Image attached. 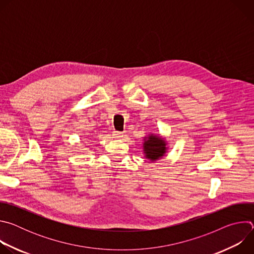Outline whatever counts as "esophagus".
I'll return each mask as SVG.
<instances>
[{"label":"esophagus","mask_w":254,"mask_h":254,"mask_svg":"<svg viewBox=\"0 0 254 254\" xmlns=\"http://www.w3.org/2000/svg\"><path fill=\"white\" fill-rule=\"evenodd\" d=\"M113 135H114V137H116V138H122L123 136H124V132H122V131H114L113 132Z\"/></svg>","instance_id":"1"}]
</instances>
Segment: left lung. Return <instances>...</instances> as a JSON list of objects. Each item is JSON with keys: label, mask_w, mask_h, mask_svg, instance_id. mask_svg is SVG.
<instances>
[{"label": "left lung", "mask_w": 254, "mask_h": 254, "mask_svg": "<svg viewBox=\"0 0 254 254\" xmlns=\"http://www.w3.org/2000/svg\"><path fill=\"white\" fill-rule=\"evenodd\" d=\"M143 150L148 159L156 161L161 159L166 153V143L161 137L150 135L143 142Z\"/></svg>", "instance_id": "left-lung-1"}]
</instances>
